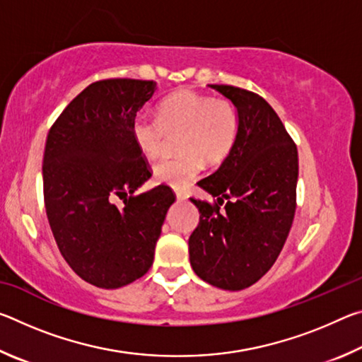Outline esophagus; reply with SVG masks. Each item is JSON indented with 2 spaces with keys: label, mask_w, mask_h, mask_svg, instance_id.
Returning <instances> with one entry per match:
<instances>
[{
  "label": "esophagus",
  "mask_w": 362,
  "mask_h": 362,
  "mask_svg": "<svg viewBox=\"0 0 362 362\" xmlns=\"http://www.w3.org/2000/svg\"><path fill=\"white\" fill-rule=\"evenodd\" d=\"M175 196H177V199H179V201L187 199V194L183 193V192H180V189H177V192H175Z\"/></svg>",
  "instance_id": "1"
}]
</instances>
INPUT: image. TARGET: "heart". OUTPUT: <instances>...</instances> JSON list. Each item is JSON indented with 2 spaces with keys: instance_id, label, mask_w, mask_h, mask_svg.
<instances>
[{
  "instance_id": "heart-1",
  "label": "heart",
  "mask_w": 362,
  "mask_h": 362,
  "mask_svg": "<svg viewBox=\"0 0 362 362\" xmlns=\"http://www.w3.org/2000/svg\"><path fill=\"white\" fill-rule=\"evenodd\" d=\"M240 131L235 105L226 99L193 90H177L158 108V119L140 115L132 122V136L144 156L155 159L166 148L168 137L178 136L182 155L153 166V179L173 188H187L204 161L218 164L228 156Z\"/></svg>"
}]
</instances>
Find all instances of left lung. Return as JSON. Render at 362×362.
I'll return each mask as SVG.
<instances>
[{"label": "left lung", "instance_id": "obj_1", "mask_svg": "<svg viewBox=\"0 0 362 362\" xmlns=\"http://www.w3.org/2000/svg\"><path fill=\"white\" fill-rule=\"evenodd\" d=\"M233 102L240 131L228 156L198 185L217 198H192L199 223L188 240L198 276L225 291L257 283L283 250L296 214L298 153L283 121L259 94L211 84Z\"/></svg>", "mask_w": 362, "mask_h": 362}]
</instances>
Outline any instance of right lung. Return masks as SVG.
Instances as JSON below:
<instances>
[{"label":"right lung","mask_w":362,"mask_h":362,"mask_svg":"<svg viewBox=\"0 0 362 362\" xmlns=\"http://www.w3.org/2000/svg\"><path fill=\"white\" fill-rule=\"evenodd\" d=\"M155 81L102 79L78 94L47 134L42 158L45 206L60 254L79 278L118 289L142 278L175 194L159 185L134 194L150 179L132 136L137 112ZM126 197L118 208L112 199Z\"/></svg>","instance_id":"obj_1"}]
</instances>
